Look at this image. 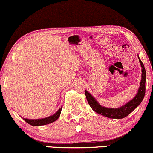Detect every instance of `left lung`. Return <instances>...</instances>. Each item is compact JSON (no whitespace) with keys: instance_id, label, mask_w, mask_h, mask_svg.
I'll use <instances>...</instances> for the list:
<instances>
[{"instance_id":"1","label":"left lung","mask_w":153,"mask_h":153,"mask_svg":"<svg viewBox=\"0 0 153 153\" xmlns=\"http://www.w3.org/2000/svg\"><path fill=\"white\" fill-rule=\"evenodd\" d=\"M139 62L141 63V66L142 68V75H141V81L140 83V87L138 91L137 95L130 100L129 102H127L126 104L120 106L119 108H106L100 105L98 103L97 100L92 96L87 91H85V94L86 96L87 101L88 102L89 105L91 106L94 111L97 113V114H101L102 116L107 117L109 118H115V119H120L123 118L125 117L128 116V115L133 111L138 106L141 104L142 100H143L144 96L146 93V70L144 68V65L141 60H140Z\"/></svg>"}]
</instances>
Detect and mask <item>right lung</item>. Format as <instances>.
Wrapping results in <instances>:
<instances>
[{
  "instance_id": "right-lung-1",
  "label": "right lung",
  "mask_w": 153,
  "mask_h": 153,
  "mask_svg": "<svg viewBox=\"0 0 153 153\" xmlns=\"http://www.w3.org/2000/svg\"><path fill=\"white\" fill-rule=\"evenodd\" d=\"M62 106H61L58 111L55 114L52 115V116L47 117V118H41V119H28V118H24V120L26 121L27 123L30 124V125H33V126H40V125H45L49 124L56 121L57 119L59 118L60 113H61Z\"/></svg>"
}]
</instances>
